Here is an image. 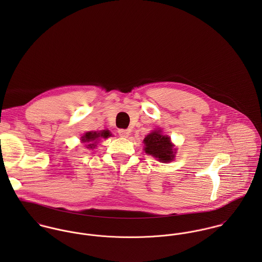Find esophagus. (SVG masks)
Instances as JSON below:
<instances>
[{"label": "esophagus", "instance_id": "esophagus-1", "mask_svg": "<svg viewBox=\"0 0 262 262\" xmlns=\"http://www.w3.org/2000/svg\"><path fill=\"white\" fill-rule=\"evenodd\" d=\"M118 133H119V135H120L121 137H123V138H127V137L130 135V132H129L128 130H126V129H119Z\"/></svg>", "mask_w": 262, "mask_h": 262}]
</instances>
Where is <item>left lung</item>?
Returning <instances> with one entry per match:
<instances>
[{
  "label": "left lung",
  "instance_id": "obj_1",
  "mask_svg": "<svg viewBox=\"0 0 262 262\" xmlns=\"http://www.w3.org/2000/svg\"><path fill=\"white\" fill-rule=\"evenodd\" d=\"M145 145L144 151L148 155L155 157L158 161L167 163L174 159L177 149L170 141V137L163 135L160 129H156L149 133L143 140Z\"/></svg>",
  "mask_w": 262,
  "mask_h": 262
}]
</instances>
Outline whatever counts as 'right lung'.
<instances>
[{
    "instance_id": "right-lung-1",
    "label": "right lung",
    "mask_w": 262,
    "mask_h": 262,
    "mask_svg": "<svg viewBox=\"0 0 262 262\" xmlns=\"http://www.w3.org/2000/svg\"><path fill=\"white\" fill-rule=\"evenodd\" d=\"M112 136L111 132L109 130H102V131H89L81 136L80 140L82 143H86L85 147L89 149H93L97 146L98 141H100L101 138H108Z\"/></svg>"
}]
</instances>
